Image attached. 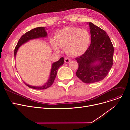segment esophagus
<instances>
[{"mask_svg":"<svg viewBox=\"0 0 130 130\" xmlns=\"http://www.w3.org/2000/svg\"><path fill=\"white\" fill-rule=\"evenodd\" d=\"M65 62L66 63H70V61H71V59L69 58H68V57H66V58H65Z\"/></svg>","mask_w":130,"mask_h":130,"instance_id":"34e87169","label":"esophagus"}]
</instances>
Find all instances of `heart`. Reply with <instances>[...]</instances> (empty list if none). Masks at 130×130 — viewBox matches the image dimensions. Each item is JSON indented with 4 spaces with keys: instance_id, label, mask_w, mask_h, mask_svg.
Instances as JSON below:
<instances>
[{
    "instance_id": "1",
    "label": "heart",
    "mask_w": 130,
    "mask_h": 130,
    "mask_svg": "<svg viewBox=\"0 0 130 130\" xmlns=\"http://www.w3.org/2000/svg\"><path fill=\"white\" fill-rule=\"evenodd\" d=\"M52 42L53 49L58 52L59 47H65L70 55L78 56L84 54L89 47L90 35L87 30L77 27H66L59 30Z\"/></svg>"
}]
</instances>
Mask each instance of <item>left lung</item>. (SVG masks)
Returning a JSON list of instances; mask_svg holds the SVG:
<instances>
[{"mask_svg": "<svg viewBox=\"0 0 130 130\" xmlns=\"http://www.w3.org/2000/svg\"><path fill=\"white\" fill-rule=\"evenodd\" d=\"M91 42L80 56L76 58L79 67L76 76L84 83L90 84L103 80L113 65L114 47L107 33L89 23Z\"/></svg>", "mask_w": 130, "mask_h": 130, "instance_id": "8db88e82", "label": "left lung"}]
</instances>
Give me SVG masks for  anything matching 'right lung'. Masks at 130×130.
<instances>
[{"label": "right lung", "instance_id": "right-lung-1", "mask_svg": "<svg viewBox=\"0 0 130 130\" xmlns=\"http://www.w3.org/2000/svg\"><path fill=\"white\" fill-rule=\"evenodd\" d=\"M47 36V33L46 31V29L44 27H38L36 28H34L31 31L27 32L24 34L20 38L18 41V43L15 46L14 49V58H15L16 54L18 51V48L24 43H27L30 40L38 39L40 38H45ZM64 57H61L58 61L54 62L52 65V67L51 70L50 75L49 77V79H48L47 82L42 86H34L29 85L27 83H25L24 82V84L28 86L29 87L34 89H46L50 87V86L53 84L55 77L56 76L57 72L58 71V68L64 64Z\"/></svg>", "mask_w": 130, "mask_h": 130}]
</instances>
